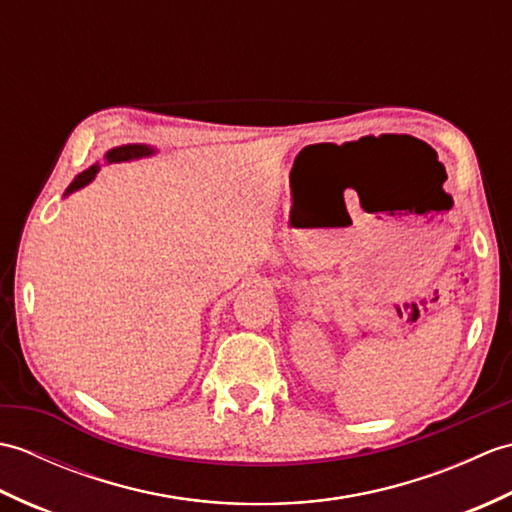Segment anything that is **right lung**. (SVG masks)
Listing matches in <instances>:
<instances>
[{
    "mask_svg": "<svg viewBox=\"0 0 512 512\" xmlns=\"http://www.w3.org/2000/svg\"><path fill=\"white\" fill-rule=\"evenodd\" d=\"M149 154H154V149H149L145 145H125V147H116L112 151H107L105 158H107V162H123V160H132V158H143V156H149ZM96 171H99V167H96V165L90 167L88 171H83L81 176L74 178V182L70 184V189L65 193H72L76 189L85 187V184L94 180Z\"/></svg>",
    "mask_w": 512,
    "mask_h": 512,
    "instance_id": "add662e5",
    "label": "right lung"
}]
</instances>
